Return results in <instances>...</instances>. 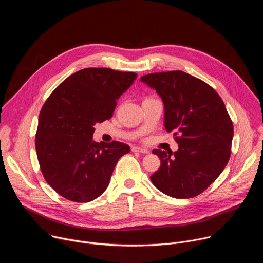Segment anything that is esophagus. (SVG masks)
Masks as SVG:
<instances>
[{"mask_svg": "<svg viewBox=\"0 0 263 263\" xmlns=\"http://www.w3.org/2000/svg\"><path fill=\"white\" fill-rule=\"evenodd\" d=\"M132 152H139V153H142V154H147L148 151L146 148L144 147H139V146H132Z\"/></svg>", "mask_w": 263, "mask_h": 263, "instance_id": "34e87169", "label": "esophagus"}]
</instances>
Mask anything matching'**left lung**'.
Wrapping results in <instances>:
<instances>
[{"label": "left lung", "mask_w": 263, "mask_h": 263, "mask_svg": "<svg viewBox=\"0 0 263 263\" xmlns=\"http://www.w3.org/2000/svg\"><path fill=\"white\" fill-rule=\"evenodd\" d=\"M140 81L164 104V127L174 132L178 151L153 149L161 165L151 177L157 189L176 199L202 194L226 167L233 124L218 93L182 70L148 73Z\"/></svg>", "instance_id": "obj_1"}]
</instances>
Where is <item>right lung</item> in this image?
Instances as JSON below:
<instances>
[{
  "mask_svg": "<svg viewBox=\"0 0 263 263\" xmlns=\"http://www.w3.org/2000/svg\"><path fill=\"white\" fill-rule=\"evenodd\" d=\"M137 73L88 67L66 78L48 98L35 147L47 183L61 197L90 202L107 189L119 159L130 152L120 141L92 140L93 126L111 119L118 99Z\"/></svg>",
  "mask_w": 263,
  "mask_h": 263,
  "instance_id": "add662e5",
  "label": "right lung"
}]
</instances>
